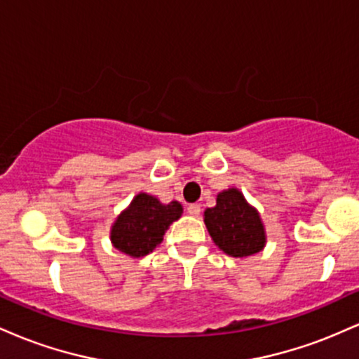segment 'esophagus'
Instances as JSON below:
<instances>
[{
    "instance_id": "34e87169",
    "label": "esophagus",
    "mask_w": 359,
    "mask_h": 359,
    "mask_svg": "<svg viewBox=\"0 0 359 359\" xmlns=\"http://www.w3.org/2000/svg\"><path fill=\"white\" fill-rule=\"evenodd\" d=\"M187 212L191 214V216L197 217V216H199V214H201V205H199V204H189Z\"/></svg>"
}]
</instances>
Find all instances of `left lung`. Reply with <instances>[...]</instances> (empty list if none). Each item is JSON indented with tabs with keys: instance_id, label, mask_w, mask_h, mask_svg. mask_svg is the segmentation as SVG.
<instances>
[{
	"instance_id": "left-lung-1",
	"label": "left lung",
	"mask_w": 359,
	"mask_h": 359,
	"mask_svg": "<svg viewBox=\"0 0 359 359\" xmlns=\"http://www.w3.org/2000/svg\"><path fill=\"white\" fill-rule=\"evenodd\" d=\"M204 222L217 248L229 257H251L266 243L258 211L234 187L217 194L216 205L204 211Z\"/></svg>"
}]
</instances>
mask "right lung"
<instances>
[{"label":"right lung","mask_w":359,"mask_h":359,"mask_svg":"<svg viewBox=\"0 0 359 359\" xmlns=\"http://www.w3.org/2000/svg\"><path fill=\"white\" fill-rule=\"evenodd\" d=\"M180 216L182 205L177 201L162 204L150 194L140 192L111 226V243L128 257H145L162 243L168 226Z\"/></svg>","instance_id":"obj_1"}]
</instances>
